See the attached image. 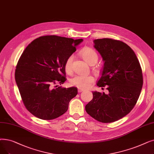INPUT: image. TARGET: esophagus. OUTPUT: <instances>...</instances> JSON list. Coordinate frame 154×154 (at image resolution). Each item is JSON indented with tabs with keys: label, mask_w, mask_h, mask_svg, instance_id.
<instances>
[{
	"label": "esophagus",
	"mask_w": 154,
	"mask_h": 154,
	"mask_svg": "<svg viewBox=\"0 0 154 154\" xmlns=\"http://www.w3.org/2000/svg\"><path fill=\"white\" fill-rule=\"evenodd\" d=\"M84 89H78V92H84Z\"/></svg>",
	"instance_id": "34e87169"
}]
</instances>
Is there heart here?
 Returning <instances> with one entry per match:
<instances>
[{
    "mask_svg": "<svg viewBox=\"0 0 154 154\" xmlns=\"http://www.w3.org/2000/svg\"><path fill=\"white\" fill-rule=\"evenodd\" d=\"M80 54L91 65L96 64L98 60V55L97 52L91 48L85 47L83 48L80 52ZM72 61L73 56L71 55L66 58L65 62L64 69L67 73H71L72 72ZM93 70L96 73H99L101 72V70L98 67H94L93 69ZM94 82V78L92 75H76L70 79V84L79 89H85L89 88Z\"/></svg>",
    "mask_w": 154,
    "mask_h": 154,
    "instance_id": "heart-1",
    "label": "heart"
}]
</instances>
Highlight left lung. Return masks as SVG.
<instances>
[{
	"mask_svg": "<svg viewBox=\"0 0 154 154\" xmlns=\"http://www.w3.org/2000/svg\"><path fill=\"white\" fill-rule=\"evenodd\" d=\"M94 42L104 61L97 85H107L109 92H93V99L85 106V111L99 122H114L128 115L135 106L143 85L142 68L135 52L125 43L111 38L97 39Z\"/></svg>",
	"mask_w": 154,
	"mask_h": 154,
	"instance_id": "left-lung-1",
	"label": "left lung"
}]
</instances>
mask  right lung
<instances>
[{"label": "right lung", "instance_id": "right-lung-1", "mask_svg": "<svg viewBox=\"0 0 154 154\" xmlns=\"http://www.w3.org/2000/svg\"><path fill=\"white\" fill-rule=\"evenodd\" d=\"M82 41L43 36L33 40L23 51L16 65L15 79L24 105L32 115L50 120L67 111L77 89L62 88L57 84L66 80L65 62Z\"/></svg>", "mask_w": 154, "mask_h": 154}]
</instances>
